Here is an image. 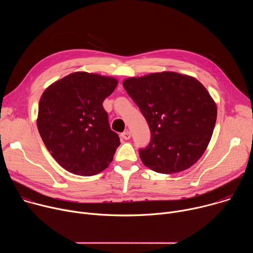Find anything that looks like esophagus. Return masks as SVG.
Masks as SVG:
<instances>
[{
	"label": "esophagus",
	"mask_w": 253,
	"mask_h": 253,
	"mask_svg": "<svg viewBox=\"0 0 253 253\" xmlns=\"http://www.w3.org/2000/svg\"><path fill=\"white\" fill-rule=\"evenodd\" d=\"M121 138H123L124 140H128V139H130L131 138V133H130V131H124L123 133H121Z\"/></svg>",
	"instance_id": "1"
}]
</instances>
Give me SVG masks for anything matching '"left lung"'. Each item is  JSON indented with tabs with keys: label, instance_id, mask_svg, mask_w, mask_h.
Here are the masks:
<instances>
[{
	"label": "left lung",
	"instance_id": "8db88e82",
	"mask_svg": "<svg viewBox=\"0 0 253 253\" xmlns=\"http://www.w3.org/2000/svg\"><path fill=\"white\" fill-rule=\"evenodd\" d=\"M123 86L150 128L149 144L139 149L144 165L163 174L191 167L204 153L217 116L206 88L175 72L129 78Z\"/></svg>",
	"mask_w": 253,
	"mask_h": 253
}]
</instances>
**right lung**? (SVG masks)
<instances>
[{
    "mask_svg": "<svg viewBox=\"0 0 253 253\" xmlns=\"http://www.w3.org/2000/svg\"><path fill=\"white\" fill-rule=\"evenodd\" d=\"M117 84L114 78L76 72L43 93L38 130L53 158L69 172L92 176L112 161L120 138L110 128L103 102Z\"/></svg>",
    "mask_w": 253,
    "mask_h": 253,
    "instance_id": "1",
    "label": "right lung"
}]
</instances>
